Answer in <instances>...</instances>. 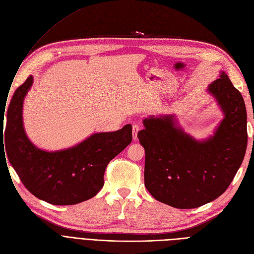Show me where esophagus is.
<instances>
[{
  "label": "esophagus",
  "mask_w": 254,
  "mask_h": 254,
  "mask_svg": "<svg viewBox=\"0 0 254 254\" xmlns=\"http://www.w3.org/2000/svg\"><path fill=\"white\" fill-rule=\"evenodd\" d=\"M140 130V127L137 125V124H134L132 126V137H133V140H137V133L138 131Z\"/></svg>",
  "instance_id": "obj_1"
}]
</instances>
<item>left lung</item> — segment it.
<instances>
[{
  "label": "left lung",
  "instance_id": "1",
  "mask_svg": "<svg viewBox=\"0 0 254 254\" xmlns=\"http://www.w3.org/2000/svg\"><path fill=\"white\" fill-rule=\"evenodd\" d=\"M223 115L213 136L197 140L177 125L173 115L145 118L137 133L145 151L144 186L164 204L191 209L226 191L243 162L247 147L244 99L228 74L208 86Z\"/></svg>",
  "mask_w": 254,
  "mask_h": 254
}]
</instances>
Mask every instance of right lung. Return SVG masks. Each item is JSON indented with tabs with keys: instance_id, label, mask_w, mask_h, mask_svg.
I'll list each match as a JSON object with an SVG mask.
<instances>
[{
	"instance_id": "add662e5",
	"label": "right lung",
	"mask_w": 254,
	"mask_h": 254,
	"mask_svg": "<svg viewBox=\"0 0 254 254\" xmlns=\"http://www.w3.org/2000/svg\"><path fill=\"white\" fill-rule=\"evenodd\" d=\"M33 81L29 76L16 89L8 109L10 164L23 186L45 202L73 205L91 199L104 185L103 174L110 161L131 143L132 126L94 133L66 150L43 151L28 139L22 121L23 100Z\"/></svg>"
}]
</instances>
